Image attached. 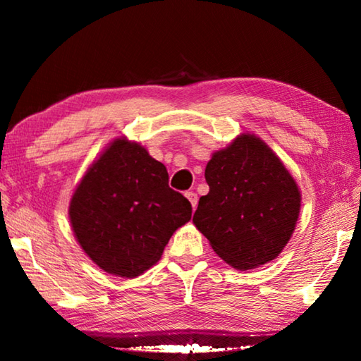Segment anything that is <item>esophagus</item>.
<instances>
[{"label":"esophagus","mask_w":361,"mask_h":361,"mask_svg":"<svg viewBox=\"0 0 361 361\" xmlns=\"http://www.w3.org/2000/svg\"><path fill=\"white\" fill-rule=\"evenodd\" d=\"M185 195L188 197L189 202H191V205H192V210H195V207H197V200H199L197 194H195L194 191H188Z\"/></svg>","instance_id":"34e87169"}]
</instances>
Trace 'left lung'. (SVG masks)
I'll list each match as a JSON object with an SVG mask.
<instances>
[{"label":"left lung","mask_w":361,"mask_h":361,"mask_svg":"<svg viewBox=\"0 0 361 361\" xmlns=\"http://www.w3.org/2000/svg\"><path fill=\"white\" fill-rule=\"evenodd\" d=\"M210 191L192 223L237 271L276 259L291 239L301 191L280 157L255 133H240L205 167Z\"/></svg>","instance_id":"left-lung-1"}]
</instances>
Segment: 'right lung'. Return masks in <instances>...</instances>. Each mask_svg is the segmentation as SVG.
I'll use <instances>...</instances> for the list:
<instances>
[{"instance_id": "1", "label": "right lung", "mask_w": 361, "mask_h": 361, "mask_svg": "<svg viewBox=\"0 0 361 361\" xmlns=\"http://www.w3.org/2000/svg\"><path fill=\"white\" fill-rule=\"evenodd\" d=\"M191 212L185 195L169 186L166 166L145 146L118 137L85 170L68 215L78 243L97 266L135 279L161 259Z\"/></svg>"}]
</instances>
